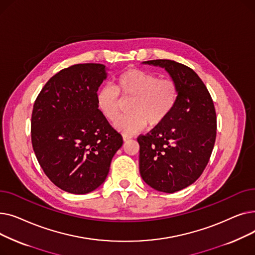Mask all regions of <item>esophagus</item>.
Returning a JSON list of instances; mask_svg holds the SVG:
<instances>
[{"mask_svg":"<svg viewBox=\"0 0 255 255\" xmlns=\"http://www.w3.org/2000/svg\"><path fill=\"white\" fill-rule=\"evenodd\" d=\"M130 138H132V136H131V135H128V134H123V139H124V141H127V140H129Z\"/></svg>","mask_w":255,"mask_h":255,"instance_id":"34e87169","label":"esophagus"}]
</instances>
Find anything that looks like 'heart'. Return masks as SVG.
Instances as JSON below:
<instances>
[{"label": "heart", "instance_id": "heart-1", "mask_svg": "<svg viewBox=\"0 0 255 255\" xmlns=\"http://www.w3.org/2000/svg\"><path fill=\"white\" fill-rule=\"evenodd\" d=\"M121 95L123 98L121 99ZM179 87L171 78H159L151 71L130 68L116 79V87L105 86L97 93V103L102 115L114 122L122 112L123 100H131L129 115L121 118L116 127L125 133L163 123L175 109Z\"/></svg>", "mask_w": 255, "mask_h": 255}]
</instances>
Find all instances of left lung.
Segmentation results:
<instances>
[{"label": "left lung", "instance_id": "8db88e82", "mask_svg": "<svg viewBox=\"0 0 255 255\" xmlns=\"http://www.w3.org/2000/svg\"><path fill=\"white\" fill-rule=\"evenodd\" d=\"M144 63L165 68L178 84L179 98L163 123L137 137L139 172L152 188L173 193L205 170L216 139V111L204 82L188 66L171 60Z\"/></svg>", "mask_w": 255, "mask_h": 255}]
</instances>
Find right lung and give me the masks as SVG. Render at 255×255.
<instances>
[{
    "label": "right lung",
    "instance_id": "add662e5",
    "mask_svg": "<svg viewBox=\"0 0 255 255\" xmlns=\"http://www.w3.org/2000/svg\"><path fill=\"white\" fill-rule=\"evenodd\" d=\"M105 78L102 64L72 65L49 78L35 100L33 150L47 178L66 192L95 190L123 144L98 109L97 91Z\"/></svg>",
    "mask_w": 255,
    "mask_h": 255
}]
</instances>
